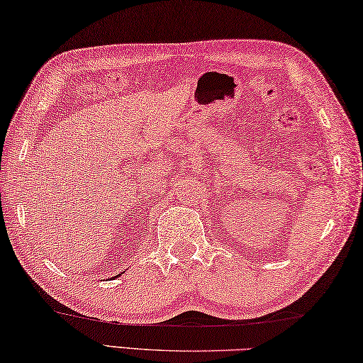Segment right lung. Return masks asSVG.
Masks as SVG:
<instances>
[{
  "label": "right lung",
  "mask_w": 363,
  "mask_h": 363,
  "mask_svg": "<svg viewBox=\"0 0 363 363\" xmlns=\"http://www.w3.org/2000/svg\"><path fill=\"white\" fill-rule=\"evenodd\" d=\"M121 274H122V273H121ZM121 274H118V276H121ZM116 278H117V276H116Z\"/></svg>",
  "instance_id": "right-lung-1"
}]
</instances>
